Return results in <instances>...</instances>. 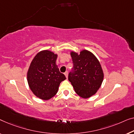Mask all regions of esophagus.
<instances>
[{"label": "esophagus", "instance_id": "34e87169", "mask_svg": "<svg viewBox=\"0 0 134 134\" xmlns=\"http://www.w3.org/2000/svg\"><path fill=\"white\" fill-rule=\"evenodd\" d=\"M64 75L65 77H66L67 78H68V71H65V72L64 73Z\"/></svg>", "mask_w": 134, "mask_h": 134}]
</instances>
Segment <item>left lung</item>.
Listing matches in <instances>:
<instances>
[{"label": "left lung", "instance_id": "1", "mask_svg": "<svg viewBox=\"0 0 134 134\" xmlns=\"http://www.w3.org/2000/svg\"><path fill=\"white\" fill-rule=\"evenodd\" d=\"M73 63V72L69 74L76 93L82 98H88L97 93L104 80V72L99 60L87 50L80 53L70 52Z\"/></svg>", "mask_w": 134, "mask_h": 134}]
</instances>
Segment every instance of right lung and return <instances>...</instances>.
I'll use <instances>...</instances> for the list:
<instances>
[{"instance_id": "right-lung-1", "label": "right lung", "mask_w": 134, "mask_h": 134, "mask_svg": "<svg viewBox=\"0 0 134 134\" xmlns=\"http://www.w3.org/2000/svg\"><path fill=\"white\" fill-rule=\"evenodd\" d=\"M58 54L48 50L37 53L27 71V81L34 95L48 100L57 93L60 83L66 78L56 65Z\"/></svg>"}]
</instances>
